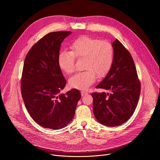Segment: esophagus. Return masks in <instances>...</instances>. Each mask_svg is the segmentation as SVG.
Listing matches in <instances>:
<instances>
[{
    "instance_id": "obj_1",
    "label": "esophagus",
    "mask_w": 160,
    "mask_h": 160,
    "mask_svg": "<svg viewBox=\"0 0 160 160\" xmlns=\"http://www.w3.org/2000/svg\"><path fill=\"white\" fill-rule=\"evenodd\" d=\"M88 94V93L87 92H83V91H82L81 92V95H82V96L83 97V96H85V95H87Z\"/></svg>"
}]
</instances>
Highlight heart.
Returning <instances> with one entry per match:
<instances>
[{
    "mask_svg": "<svg viewBox=\"0 0 160 160\" xmlns=\"http://www.w3.org/2000/svg\"><path fill=\"white\" fill-rule=\"evenodd\" d=\"M70 51H61L58 55L60 69L66 74H71L75 70V58H85L84 69L69 80L71 87L87 90L99 77L106 76L109 72L114 59L112 45L106 41H100L87 35L75 39L70 45Z\"/></svg>",
    "mask_w": 160,
    "mask_h": 160,
    "instance_id": "b5f03b06",
    "label": "heart"
}]
</instances>
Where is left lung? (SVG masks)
<instances>
[{
	"label": "left lung",
	"instance_id": "obj_1",
	"mask_svg": "<svg viewBox=\"0 0 160 160\" xmlns=\"http://www.w3.org/2000/svg\"><path fill=\"white\" fill-rule=\"evenodd\" d=\"M114 59L109 72L96 88L110 94L92 93L93 111L102 125L115 127L126 122L138 105L141 84L130 52L116 39L112 42Z\"/></svg>",
	"mask_w": 160,
	"mask_h": 160
}]
</instances>
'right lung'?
<instances>
[{"mask_svg":"<svg viewBox=\"0 0 160 160\" xmlns=\"http://www.w3.org/2000/svg\"><path fill=\"white\" fill-rule=\"evenodd\" d=\"M71 32L47 34L28 52L22 69L21 94L28 112L40 126L58 130L73 120L80 91L73 88L61 94L66 80L58 62L63 40Z\"/></svg>","mask_w":160,"mask_h":160,"instance_id":"1","label":"right lung"}]
</instances>
